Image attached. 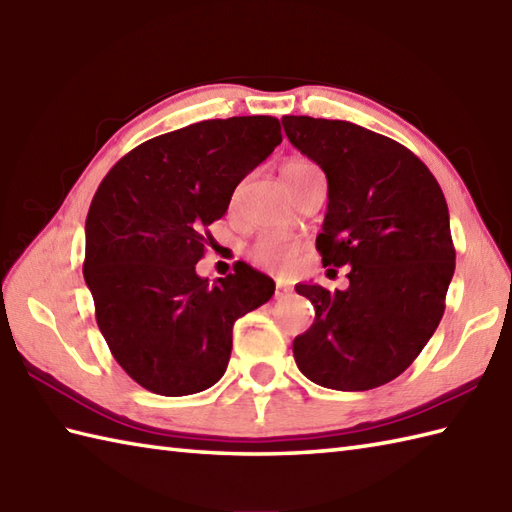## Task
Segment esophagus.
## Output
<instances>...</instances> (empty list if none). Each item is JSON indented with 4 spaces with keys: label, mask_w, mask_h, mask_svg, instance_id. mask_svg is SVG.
I'll list each match as a JSON object with an SVG mask.
<instances>
[{
    "label": "esophagus",
    "mask_w": 512,
    "mask_h": 512,
    "mask_svg": "<svg viewBox=\"0 0 512 512\" xmlns=\"http://www.w3.org/2000/svg\"><path fill=\"white\" fill-rule=\"evenodd\" d=\"M292 295V288L279 284L277 281V290H275V299H284V297H290Z\"/></svg>",
    "instance_id": "esophagus-1"
}]
</instances>
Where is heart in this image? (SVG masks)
<instances>
[{"label": "heart", "instance_id": "b5f03b06", "mask_svg": "<svg viewBox=\"0 0 512 512\" xmlns=\"http://www.w3.org/2000/svg\"><path fill=\"white\" fill-rule=\"evenodd\" d=\"M314 165L310 160H303V158H292L288 160L284 167H281V173H284V180H292L297 176V173L312 169ZM299 255V244L295 239H288V237H264L259 239V242L250 250V257H253V262L270 268V270H284L288 266L295 264V259Z\"/></svg>", "mask_w": 512, "mask_h": 512}]
</instances>
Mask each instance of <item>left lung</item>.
I'll return each instance as SVG.
<instances>
[{
    "label": "left lung",
    "mask_w": 512,
    "mask_h": 512,
    "mask_svg": "<svg viewBox=\"0 0 512 512\" xmlns=\"http://www.w3.org/2000/svg\"><path fill=\"white\" fill-rule=\"evenodd\" d=\"M286 136L328 178L323 266H352L345 290L295 286L314 323L292 343L312 383L365 391L416 361L444 314L455 270L449 209L427 165L396 140L328 118L284 116Z\"/></svg>",
    "instance_id": "1"
}]
</instances>
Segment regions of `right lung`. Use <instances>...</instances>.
I'll return each mask as SVG.
<instances>
[{
  "label": "right lung",
  "mask_w": 512,
  "mask_h": 512,
  "mask_svg": "<svg viewBox=\"0 0 512 512\" xmlns=\"http://www.w3.org/2000/svg\"><path fill=\"white\" fill-rule=\"evenodd\" d=\"M279 143L273 116L193 123L129 151L94 193L83 277L107 347L140 387L189 396L215 385L233 323L273 297V279L250 266L209 284L195 264L206 228Z\"/></svg>",
  "instance_id": "1"
}]
</instances>
